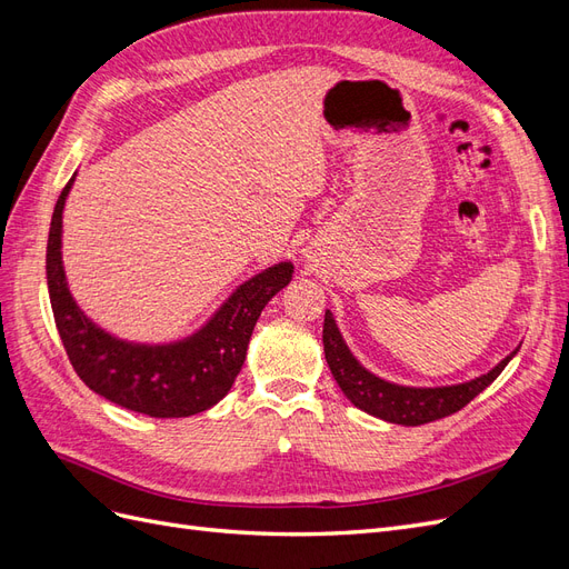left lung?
<instances>
[{
    "instance_id": "8db88e82",
    "label": "left lung",
    "mask_w": 569,
    "mask_h": 569,
    "mask_svg": "<svg viewBox=\"0 0 569 569\" xmlns=\"http://www.w3.org/2000/svg\"><path fill=\"white\" fill-rule=\"evenodd\" d=\"M322 347L327 366H330L339 389L347 393V399L356 408L366 410L368 416L406 427H418L453 416V412L468 406L477 393L485 391L503 372L512 356L518 353V349H515L496 368H491L487 375L475 377L470 382L451 387H403L382 380V377L372 375L358 363L356 356L349 351L347 341L341 339V332L330 311H325Z\"/></svg>"
}]
</instances>
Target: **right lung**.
Instances as JSON below:
<instances>
[{
    "label": "right lung",
    "instance_id": "right-lung-1",
    "mask_svg": "<svg viewBox=\"0 0 569 569\" xmlns=\"http://www.w3.org/2000/svg\"><path fill=\"white\" fill-rule=\"evenodd\" d=\"M68 180L51 216L47 287L57 330L80 380L111 403L149 418H189L216 406L244 366L247 347L266 303L289 284L295 266L274 263L239 284L201 330L170 343H134L101 330L71 297L61 261Z\"/></svg>",
    "mask_w": 569,
    "mask_h": 569
}]
</instances>
